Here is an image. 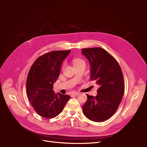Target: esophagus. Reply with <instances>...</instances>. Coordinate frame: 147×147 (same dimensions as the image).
Instances as JSON below:
<instances>
[{"instance_id":"1","label":"esophagus","mask_w":147,"mask_h":147,"mask_svg":"<svg viewBox=\"0 0 147 147\" xmlns=\"http://www.w3.org/2000/svg\"><path fill=\"white\" fill-rule=\"evenodd\" d=\"M71 95H74V96H78L79 95V92H74V93H73Z\"/></svg>"}]
</instances>
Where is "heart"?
<instances>
[{"mask_svg":"<svg viewBox=\"0 0 147 147\" xmlns=\"http://www.w3.org/2000/svg\"><path fill=\"white\" fill-rule=\"evenodd\" d=\"M82 62H84L83 60L80 59V58H74L73 59V63L74 65H76V64H79L80 63H82Z\"/></svg>","mask_w":147,"mask_h":147,"instance_id":"1","label":"heart"}]
</instances>
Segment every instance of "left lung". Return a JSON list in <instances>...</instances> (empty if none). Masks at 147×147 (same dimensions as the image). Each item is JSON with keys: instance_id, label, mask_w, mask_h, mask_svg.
I'll return each instance as SVG.
<instances>
[{"instance_id": "obj_1", "label": "left lung", "mask_w": 147, "mask_h": 147, "mask_svg": "<svg viewBox=\"0 0 147 147\" xmlns=\"http://www.w3.org/2000/svg\"><path fill=\"white\" fill-rule=\"evenodd\" d=\"M82 53L90 66V80L99 88L96 96L87 95L83 105V113L89 120L102 122L116 111L125 92L121 69L115 59L101 48H84Z\"/></svg>"}]
</instances>
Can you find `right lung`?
Segmentation results:
<instances>
[{
  "label": "right lung",
  "mask_w": 147,
  "mask_h": 147,
  "mask_svg": "<svg viewBox=\"0 0 147 147\" xmlns=\"http://www.w3.org/2000/svg\"><path fill=\"white\" fill-rule=\"evenodd\" d=\"M70 50L46 53L38 57L31 67L26 82L27 96L40 116L52 119L62 111L70 96L55 94L53 85L59 76L61 65Z\"/></svg>",
  "instance_id": "1"
}]
</instances>
